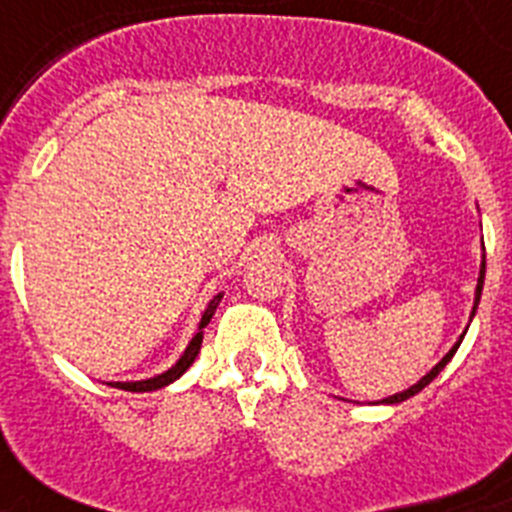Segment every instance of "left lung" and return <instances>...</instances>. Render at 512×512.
Masks as SVG:
<instances>
[{"mask_svg": "<svg viewBox=\"0 0 512 512\" xmlns=\"http://www.w3.org/2000/svg\"><path fill=\"white\" fill-rule=\"evenodd\" d=\"M482 284H485V259H482V269H479V282H477V297H474V310H477V305H479V295H482ZM474 310H472V315H474ZM464 333H467V330H464ZM464 333H461V338H464ZM461 338L459 341H456V346L451 348L449 354L443 356L441 361H438L436 366H433L431 372L425 374L423 379H420L418 384H413V387H410V390H405V392H397V395H392V397H387V400H382V402H387V405H395V402H402V400H408V397H413V395H418L420 390H423V387H428V384L433 382V379L438 377V374H441V369L446 364H449L451 361V356L456 354V348H459V343H461Z\"/></svg>", "mask_w": 512, "mask_h": 512, "instance_id": "obj_1", "label": "left lung"}]
</instances>
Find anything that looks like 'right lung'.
Instances as JSON below:
<instances>
[{
    "instance_id": "obj_1",
    "label": "right lung",
    "mask_w": 512,
    "mask_h": 512,
    "mask_svg": "<svg viewBox=\"0 0 512 512\" xmlns=\"http://www.w3.org/2000/svg\"><path fill=\"white\" fill-rule=\"evenodd\" d=\"M220 300H223V295H215L210 300V305H207L205 315H202L200 320V333L192 338V343L187 346V351H184V356L179 361H176L174 366H171L169 372L164 374H158V377L153 379H143V382H115L112 387H120V390L125 392H151V390H158V387H166V384H171L174 379L182 377L184 372H187L189 366H192V361L197 359V354H200V348H202V328H205L207 323H210V318L215 315L217 305H220Z\"/></svg>"
}]
</instances>
